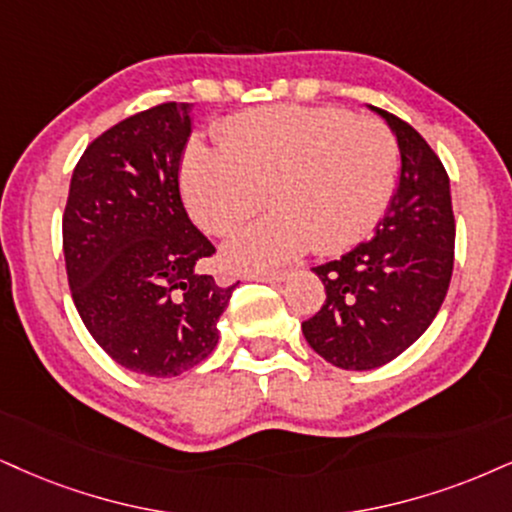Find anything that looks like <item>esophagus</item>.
Masks as SVG:
<instances>
[{
	"label": "esophagus",
	"mask_w": 512,
	"mask_h": 512,
	"mask_svg": "<svg viewBox=\"0 0 512 512\" xmlns=\"http://www.w3.org/2000/svg\"><path fill=\"white\" fill-rule=\"evenodd\" d=\"M244 280H256V282H268V285H275V282H285L287 273H246Z\"/></svg>",
	"instance_id": "esophagus-1"
}]
</instances>
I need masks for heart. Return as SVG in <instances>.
Returning <instances> with one entry per match:
<instances>
[{
  "instance_id": "obj_1",
  "label": "heart",
  "mask_w": 512,
  "mask_h": 512,
  "mask_svg": "<svg viewBox=\"0 0 512 512\" xmlns=\"http://www.w3.org/2000/svg\"><path fill=\"white\" fill-rule=\"evenodd\" d=\"M399 142L382 121L334 106H273L232 116L220 147L192 142L182 194L201 230L232 235L263 206L273 216L225 244L237 270H270L313 246L332 256L368 237L399 175Z\"/></svg>"
}]
</instances>
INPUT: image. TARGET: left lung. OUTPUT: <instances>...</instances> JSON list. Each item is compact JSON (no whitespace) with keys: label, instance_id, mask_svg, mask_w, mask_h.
<instances>
[{"label":"left lung","instance_id":"8db88e82","mask_svg":"<svg viewBox=\"0 0 512 512\" xmlns=\"http://www.w3.org/2000/svg\"><path fill=\"white\" fill-rule=\"evenodd\" d=\"M401 151V175L375 235L313 268L325 304L304 330L311 349L344 370L394 361L439 313L453 273L451 187L444 163L415 128L375 109Z\"/></svg>","mask_w":512,"mask_h":512}]
</instances>
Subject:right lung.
<instances>
[{"mask_svg":"<svg viewBox=\"0 0 512 512\" xmlns=\"http://www.w3.org/2000/svg\"><path fill=\"white\" fill-rule=\"evenodd\" d=\"M189 104L125 118L80 156L63 211V256L82 323L123 368L175 377L206 361L232 287L201 273L216 246L189 220L180 159Z\"/></svg>","mask_w":512,"mask_h":512,"instance_id":"obj_1","label":"right lung"}]
</instances>
